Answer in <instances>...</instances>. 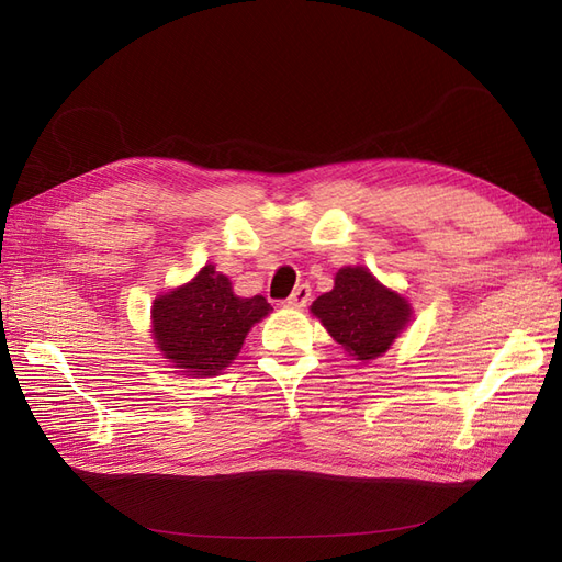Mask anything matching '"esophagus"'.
<instances>
[{
  "label": "esophagus",
  "instance_id": "esophagus-1",
  "mask_svg": "<svg viewBox=\"0 0 562 562\" xmlns=\"http://www.w3.org/2000/svg\"><path fill=\"white\" fill-rule=\"evenodd\" d=\"M310 300H312V288L307 283H302L291 293V297L285 300V304L293 310H302V307H307Z\"/></svg>",
  "mask_w": 562,
  "mask_h": 562
}]
</instances>
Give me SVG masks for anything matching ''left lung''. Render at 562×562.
Wrapping results in <instances>:
<instances>
[{
  "label": "left lung",
  "mask_w": 562,
  "mask_h": 562,
  "mask_svg": "<svg viewBox=\"0 0 562 562\" xmlns=\"http://www.w3.org/2000/svg\"><path fill=\"white\" fill-rule=\"evenodd\" d=\"M312 312L359 361L378 359L411 321V307L363 267L337 271L335 288L316 297Z\"/></svg>",
  "instance_id": "obj_1"
}]
</instances>
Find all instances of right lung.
I'll list each match as a JSON object with an SVG mask.
<instances>
[{
	"instance_id": "right-lung-1",
	"label": "right lung",
	"mask_w": 562,
	"mask_h": 562,
	"mask_svg": "<svg viewBox=\"0 0 562 562\" xmlns=\"http://www.w3.org/2000/svg\"><path fill=\"white\" fill-rule=\"evenodd\" d=\"M271 312L262 297H236L213 265L151 307V330L166 359L192 375H215L239 353L252 323Z\"/></svg>"
}]
</instances>
